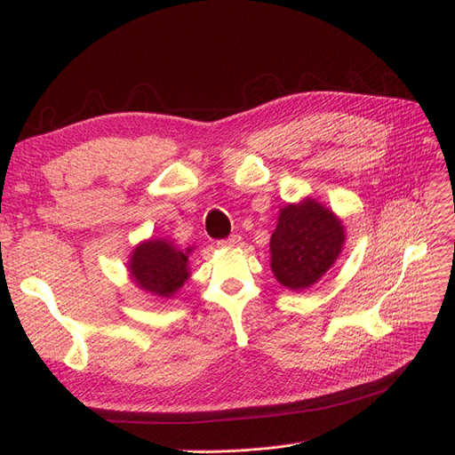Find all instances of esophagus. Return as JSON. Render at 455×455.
<instances>
[{"label": "esophagus", "instance_id": "1", "mask_svg": "<svg viewBox=\"0 0 455 455\" xmlns=\"http://www.w3.org/2000/svg\"><path fill=\"white\" fill-rule=\"evenodd\" d=\"M241 243V237L239 235H229L228 239H222V241H218V246H237Z\"/></svg>", "mask_w": 455, "mask_h": 455}]
</instances>
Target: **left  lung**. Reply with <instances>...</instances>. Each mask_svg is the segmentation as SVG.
Listing matches in <instances>:
<instances>
[{
  "mask_svg": "<svg viewBox=\"0 0 455 455\" xmlns=\"http://www.w3.org/2000/svg\"><path fill=\"white\" fill-rule=\"evenodd\" d=\"M343 241L339 220L319 203L286 204L269 241L275 277L292 291L311 286L332 267Z\"/></svg>",
  "mask_w": 455,
  "mask_h": 455,
  "instance_id": "8db88e82",
  "label": "left lung"
}]
</instances>
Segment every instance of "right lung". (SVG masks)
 Returning a JSON list of instances; mask_svg holds the SVG:
<instances>
[{"label":"right lung","instance_id":"1","mask_svg":"<svg viewBox=\"0 0 455 455\" xmlns=\"http://www.w3.org/2000/svg\"><path fill=\"white\" fill-rule=\"evenodd\" d=\"M188 252L167 241L144 243L131 258L132 279L151 294L171 298L188 279Z\"/></svg>","mask_w":455,"mask_h":455}]
</instances>
